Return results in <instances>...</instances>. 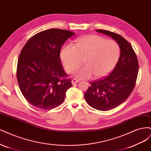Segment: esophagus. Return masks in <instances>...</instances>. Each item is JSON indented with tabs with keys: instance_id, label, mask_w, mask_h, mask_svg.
Wrapping results in <instances>:
<instances>
[{
	"instance_id": "esophagus-1",
	"label": "esophagus",
	"mask_w": 151,
	"mask_h": 151,
	"mask_svg": "<svg viewBox=\"0 0 151 151\" xmlns=\"http://www.w3.org/2000/svg\"><path fill=\"white\" fill-rule=\"evenodd\" d=\"M79 81H80V80H78V79L75 78V79H73V80H72L71 83H72V84H73V85H74V84H75V83H78Z\"/></svg>"
}]
</instances>
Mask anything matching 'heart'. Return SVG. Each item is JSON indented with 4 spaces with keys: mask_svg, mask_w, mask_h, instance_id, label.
I'll return each instance as SVG.
<instances>
[{
    "mask_svg": "<svg viewBox=\"0 0 151 151\" xmlns=\"http://www.w3.org/2000/svg\"><path fill=\"white\" fill-rule=\"evenodd\" d=\"M120 55L117 42L106 40L97 35H86L78 39L75 46L65 45L60 51L63 67L68 73H73L82 62L85 66L75 72L78 79L103 77L112 70Z\"/></svg>",
    "mask_w": 151,
    "mask_h": 151,
    "instance_id": "heart-1",
    "label": "heart"
}]
</instances>
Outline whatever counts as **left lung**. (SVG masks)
Segmentation results:
<instances>
[{"label":"left lung","instance_id":"obj_1","mask_svg":"<svg viewBox=\"0 0 151 151\" xmlns=\"http://www.w3.org/2000/svg\"><path fill=\"white\" fill-rule=\"evenodd\" d=\"M110 36L120 47V55L111 73L102 79L91 82L85 99L91 107L101 111L113 109L127 99L137 80L139 62L130 44L122 36L113 32L96 29Z\"/></svg>","mask_w":151,"mask_h":151}]
</instances>
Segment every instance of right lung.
Segmentation results:
<instances>
[{"label":"right lung","mask_w":151,"mask_h":151,"mask_svg":"<svg viewBox=\"0 0 151 151\" xmlns=\"http://www.w3.org/2000/svg\"><path fill=\"white\" fill-rule=\"evenodd\" d=\"M74 32L60 29L40 32L27 41L18 58L17 80L26 100L38 109L61 105L71 87L61 65L60 51Z\"/></svg>","instance_id":"obj_1"}]
</instances>
